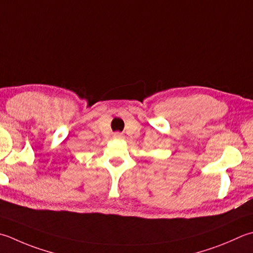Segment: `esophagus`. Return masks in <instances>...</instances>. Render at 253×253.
Instances as JSON below:
<instances>
[{
    "label": "esophagus",
    "instance_id": "1",
    "mask_svg": "<svg viewBox=\"0 0 253 253\" xmlns=\"http://www.w3.org/2000/svg\"><path fill=\"white\" fill-rule=\"evenodd\" d=\"M114 138H115V139H122L123 135L120 132H116V133H114Z\"/></svg>",
    "mask_w": 253,
    "mask_h": 253
}]
</instances>
